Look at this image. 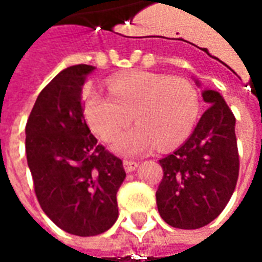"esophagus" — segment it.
Wrapping results in <instances>:
<instances>
[{
    "label": "esophagus",
    "mask_w": 262,
    "mask_h": 262,
    "mask_svg": "<svg viewBox=\"0 0 262 262\" xmlns=\"http://www.w3.org/2000/svg\"><path fill=\"white\" fill-rule=\"evenodd\" d=\"M139 163L137 161H132V160H123V167H125L126 172H132L137 168Z\"/></svg>",
    "instance_id": "34e87169"
}]
</instances>
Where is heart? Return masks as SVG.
Returning a JSON list of instances; mask_svg holds the SVG:
<instances>
[{
    "label": "heart",
    "mask_w": 262,
    "mask_h": 262,
    "mask_svg": "<svg viewBox=\"0 0 262 262\" xmlns=\"http://www.w3.org/2000/svg\"><path fill=\"white\" fill-rule=\"evenodd\" d=\"M199 95L191 81L154 73H133L111 81L109 94L92 88L84 114L105 142H112L130 123L137 125L115 142V151L143 156L160 146L170 148L185 140L199 116Z\"/></svg>",
    "instance_id": "obj_1"
}]
</instances>
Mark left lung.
<instances>
[{"mask_svg":"<svg viewBox=\"0 0 262 262\" xmlns=\"http://www.w3.org/2000/svg\"><path fill=\"white\" fill-rule=\"evenodd\" d=\"M202 98L209 108L192 135L160 160L164 174L156 192L159 213L165 223L185 230L203 227L222 213L240 167L234 115L217 91L205 90Z\"/></svg>","mask_w":262,"mask_h":262,"instance_id":"left-lung-1","label":"left lung"}]
</instances>
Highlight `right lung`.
I'll return each mask as SVG.
<instances>
[{"label": "right lung", "mask_w": 262, "mask_h": 262, "mask_svg": "<svg viewBox=\"0 0 262 262\" xmlns=\"http://www.w3.org/2000/svg\"><path fill=\"white\" fill-rule=\"evenodd\" d=\"M77 64L39 94L26 123V159L43 212L70 234L97 236L118 219L116 193L125 180L122 160L98 144L81 103L86 75Z\"/></svg>", "instance_id": "add662e5"}]
</instances>
